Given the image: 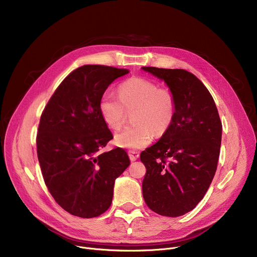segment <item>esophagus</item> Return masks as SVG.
<instances>
[{
    "mask_svg": "<svg viewBox=\"0 0 257 257\" xmlns=\"http://www.w3.org/2000/svg\"><path fill=\"white\" fill-rule=\"evenodd\" d=\"M128 154H129V158H130V160H132V161L137 160V159L140 157V153H139L138 151H134V150L129 151V152H128Z\"/></svg>",
    "mask_w": 257,
    "mask_h": 257,
    "instance_id": "34e87169",
    "label": "esophagus"
}]
</instances>
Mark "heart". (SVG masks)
Here are the masks:
<instances>
[{"label":"heart","mask_w":257,"mask_h":257,"mask_svg":"<svg viewBox=\"0 0 257 257\" xmlns=\"http://www.w3.org/2000/svg\"><path fill=\"white\" fill-rule=\"evenodd\" d=\"M118 97L104 92L99 101V110L104 123L111 129L123 125L127 111L134 110L132 126L114 136L116 146L125 149H142L154 137L164 134L176 114V97L169 87H158L154 81L143 77H131L117 88Z\"/></svg>","instance_id":"obj_1"}]
</instances>
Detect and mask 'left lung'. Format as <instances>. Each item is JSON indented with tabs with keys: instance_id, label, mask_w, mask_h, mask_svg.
Masks as SVG:
<instances>
[{
	"instance_id": "1",
	"label": "left lung",
	"mask_w": 257,
	"mask_h": 257,
	"mask_svg": "<svg viewBox=\"0 0 257 257\" xmlns=\"http://www.w3.org/2000/svg\"><path fill=\"white\" fill-rule=\"evenodd\" d=\"M165 80L176 97V114L170 128L141 153L146 167L143 196L154 212L179 217L203 199L217 171L222 121L206 86L182 69L144 66Z\"/></svg>"
}]
</instances>
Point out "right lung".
<instances>
[{
  "label": "right lung",
  "mask_w": 257,
  "mask_h": 257,
  "mask_svg": "<svg viewBox=\"0 0 257 257\" xmlns=\"http://www.w3.org/2000/svg\"><path fill=\"white\" fill-rule=\"evenodd\" d=\"M128 73L80 66L64 78L40 115L36 148L45 183L57 204L76 217H99L109 208L114 180L130 165L121 148L101 152L113 137L99 110L107 87Z\"/></svg>",
  "instance_id": "add662e5"
}]
</instances>
